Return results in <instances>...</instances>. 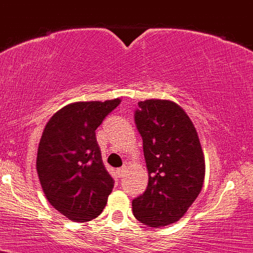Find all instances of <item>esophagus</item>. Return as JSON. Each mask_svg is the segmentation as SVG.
I'll return each mask as SVG.
<instances>
[{"instance_id":"34e87169","label":"esophagus","mask_w":253,"mask_h":253,"mask_svg":"<svg viewBox=\"0 0 253 253\" xmlns=\"http://www.w3.org/2000/svg\"><path fill=\"white\" fill-rule=\"evenodd\" d=\"M126 166H123V167H121V168L117 169V174H118L119 178H123L124 174H126Z\"/></svg>"}]
</instances>
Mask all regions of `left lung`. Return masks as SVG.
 Instances as JSON below:
<instances>
[{"label":"left lung","mask_w":253,"mask_h":253,"mask_svg":"<svg viewBox=\"0 0 253 253\" xmlns=\"http://www.w3.org/2000/svg\"><path fill=\"white\" fill-rule=\"evenodd\" d=\"M134 121L142 137L148 184L132 200V213L155 228L178 222L204 185L205 160L196 129L180 106L167 100L139 102Z\"/></svg>","instance_id":"obj_1"}]
</instances>
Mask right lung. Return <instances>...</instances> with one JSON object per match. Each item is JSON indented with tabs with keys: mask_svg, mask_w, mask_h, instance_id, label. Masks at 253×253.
<instances>
[{
	"mask_svg": "<svg viewBox=\"0 0 253 253\" xmlns=\"http://www.w3.org/2000/svg\"><path fill=\"white\" fill-rule=\"evenodd\" d=\"M119 103V98L72 103L43 129L36 170L46 199L70 220L95 219L107 204L114 179L102 163L95 130Z\"/></svg>",
	"mask_w": 253,
	"mask_h": 253,
	"instance_id": "1",
	"label": "right lung"
}]
</instances>
